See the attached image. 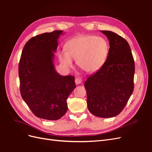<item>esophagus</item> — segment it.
I'll return each instance as SVG.
<instances>
[{"label":"esophagus","instance_id":"obj_1","mask_svg":"<svg viewBox=\"0 0 152 152\" xmlns=\"http://www.w3.org/2000/svg\"><path fill=\"white\" fill-rule=\"evenodd\" d=\"M75 83L76 85H80L82 83V79L80 77H77L75 79Z\"/></svg>","mask_w":152,"mask_h":152}]
</instances>
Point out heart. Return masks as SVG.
Segmentation results:
<instances>
[{"instance_id": "1", "label": "heart", "mask_w": 152, "mask_h": 152, "mask_svg": "<svg viewBox=\"0 0 152 152\" xmlns=\"http://www.w3.org/2000/svg\"><path fill=\"white\" fill-rule=\"evenodd\" d=\"M109 52V43L105 38L94 35H81L71 39L66 45V52L58 53V58L67 69L76 61L79 68L86 72H94L104 64Z\"/></svg>"}]
</instances>
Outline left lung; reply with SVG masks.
I'll use <instances>...</instances> for the list:
<instances>
[{"instance_id": "left-lung-1", "label": "left lung", "mask_w": 152, "mask_h": 152, "mask_svg": "<svg viewBox=\"0 0 152 152\" xmlns=\"http://www.w3.org/2000/svg\"><path fill=\"white\" fill-rule=\"evenodd\" d=\"M109 41L106 62L85 83L87 107L95 116L110 118L124 109L134 90V61L124 38L110 31H101Z\"/></svg>"}]
</instances>
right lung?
Masks as SVG:
<instances>
[{
  "mask_svg": "<svg viewBox=\"0 0 152 152\" xmlns=\"http://www.w3.org/2000/svg\"><path fill=\"white\" fill-rule=\"evenodd\" d=\"M62 31L32 37L24 45L19 63L23 100L39 118L56 121L67 110V99L76 88L75 77L61 76L53 65Z\"/></svg>",
  "mask_w": 152,
  "mask_h": 152,
  "instance_id": "obj_1",
  "label": "right lung"
}]
</instances>
